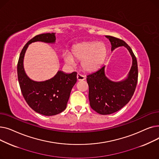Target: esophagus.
I'll return each mask as SVG.
<instances>
[{"instance_id": "esophagus-1", "label": "esophagus", "mask_w": 159, "mask_h": 159, "mask_svg": "<svg viewBox=\"0 0 159 159\" xmlns=\"http://www.w3.org/2000/svg\"><path fill=\"white\" fill-rule=\"evenodd\" d=\"M77 78L78 80H84L86 79L84 75H83L80 74V73H77Z\"/></svg>"}]
</instances>
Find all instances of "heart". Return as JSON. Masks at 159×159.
Returning <instances> with one entry per match:
<instances>
[{"mask_svg": "<svg viewBox=\"0 0 159 159\" xmlns=\"http://www.w3.org/2000/svg\"><path fill=\"white\" fill-rule=\"evenodd\" d=\"M106 49L104 44L95 42H84L75 45L71 53L64 52L63 57L66 62L74 64L75 58L81 61L82 68L87 71L97 70L103 62Z\"/></svg>", "mask_w": 159, "mask_h": 159, "instance_id": "heart-1", "label": "heart"}]
</instances>
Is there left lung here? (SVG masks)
<instances>
[{
	"label": "left lung",
	"mask_w": 159,
	"mask_h": 159,
	"mask_svg": "<svg viewBox=\"0 0 159 159\" xmlns=\"http://www.w3.org/2000/svg\"><path fill=\"white\" fill-rule=\"evenodd\" d=\"M111 44V51L119 46H125L132 57V66L128 77L120 82L108 79L104 73L105 66L87 75L90 106L101 115H110L126 105L134 94L138 81V66L135 55L131 48L120 39L106 36Z\"/></svg>",
	"instance_id": "8db88e82"
}]
</instances>
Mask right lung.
Wrapping results in <instances>:
<instances>
[{"label": "right lung", "mask_w": 159, "mask_h": 159, "mask_svg": "<svg viewBox=\"0 0 159 159\" xmlns=\"http://www.w3.org/2000/svg\"><path fill=\"white\" fill-rule=\"evenodd\" d=\"M55 39L53 33L36 35L22 48L17 64L18 80L25 101L32 110L46 116L55 115L66 109L71 89L77 82V72L66 74L58 71L53 78L48 80L33 81L24 71L23 59L30 44L37 41L54 43Z\"/></svg>", "instance_id": "add662e5"}]
</instances>
